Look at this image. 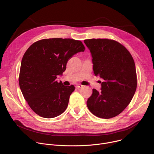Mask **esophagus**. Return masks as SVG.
Instances as JSON below:
<instances>
[{"instance_id": "1", "label": "esophagus", "mask_w": 154, "mask_h": 154, "mask_svg": "<svg viewBox=\"0 0 154 154\" xmlns=\"http://www.w3.org/2000/svg\"><path fill=\"white\" fill-rule=\"evenodd\" d=\"M83 86L82 85H81V84H78V85H76V87L77 88H82Z\"/></svg>"}]
</instances>
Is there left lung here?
Returning a JSON list of instances; mask_svg holds the SVG:
<instances>
[{"instance_id":"left-lung-1","label":"left lung","mask_w":154,"mask_h":154,"mask_svg":"<svg viewBox=\"0 0 154 154\" xmlns=\"http://www.w3.org/2000/svg\"><path fill=\"white\" fill-rule=\"evenodd\" d=\"M84 42L91 54L94 75L104 80L100 91L93 90L87 106L99 118L115 117L135 94L137 79L134 60L127 49L116 41L90 39Z\"/></svg>"}]
</instances>
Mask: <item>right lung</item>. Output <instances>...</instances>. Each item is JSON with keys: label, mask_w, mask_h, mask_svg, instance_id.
I'll use <instances>...</instances> for the list:
<instances>
[{"label": "right lung", "mask_w": 154, "mask_h": 154, "mask_svg": "<svg viewBox=\"0 0 154 154\" xmlns=\"http://www.w3.org/2000/svg\"><path fill=\"white\" fill-rule=\"evenodd\" d=\"M85 49L80 41L70 38L44 39L29 48L22 59L19 83L35 113L53 118L66 110L75 87L56 79L66 70L68 60Z\"/></svg>", "instance_id": "add662e5"}]
</instances>
